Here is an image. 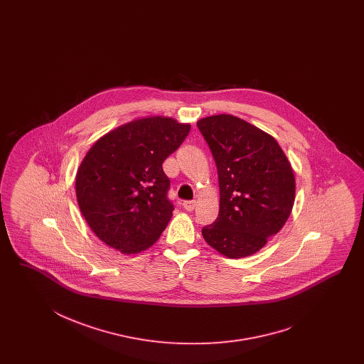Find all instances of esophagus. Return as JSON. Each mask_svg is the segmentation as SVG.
<instances>
[{"instance_id":"34e87169","label":"esophagus","mask_w":364,"mask_h":364,"mask_svg":"<svg viewBox=\"0 0 364 364\" xmlns=\"http://www.w3.org/2000/svg\"><path fill=\"white\" fill-rule=\"evenodd\" d=\"M183 207L187 210H195V207H196V201H195V200L184 201V203H183Z\"/></svg>"}]
</instances>
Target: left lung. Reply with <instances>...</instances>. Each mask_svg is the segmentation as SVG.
<instances>
[{"label":"left lung","mask_w":364,"mask_h":364,"mask_svg":"<svg viewBox=\"0 0 364 364\" xmlns=\"http://www.w3.org/2000/svg\"><path fill=\"white\" fill-rule=\"evenodd\" d=\"M198 127L213 154L220 187L219 218L203 228V237L230 259L256 254L292 212V166L269 133L236 116H208Z\"/></svg>","instance_id":"obj_1"}]
</instances>
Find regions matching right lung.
I'll use <instances>...</instances> for the list:
<instances>
[{"label":"right lung","instance_id":"right-lung-1","mask_svg":"<svg viewBox=\"0 0 364 364\" xmlns=\"http://www.w3.org/2000/svg\"><path fill=\"white\" fill-rule=\"evenodd\" d=\"M191 124L166 116L125 122L101 136L78 166L76 196L90 230L112 248L136 255L159 240L172 218L166 157Z\"/></svg>","mask_w":364,"mask_h":364}]
</instances>
